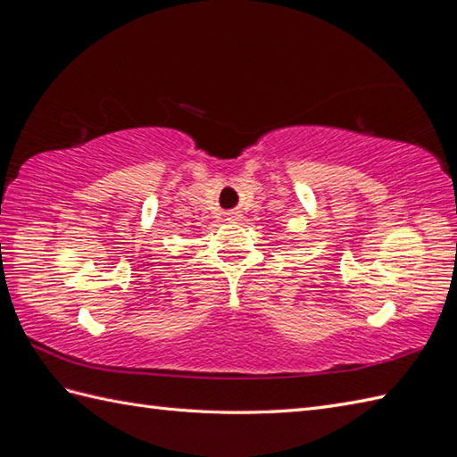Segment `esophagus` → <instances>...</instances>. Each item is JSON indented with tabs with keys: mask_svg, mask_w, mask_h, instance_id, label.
<instances>
[{
	"mask_svg": "<svg viewBox=\"0 0 457 457\" xmlns=\"http://www.w3.org/2000/svg\"><path fill=\"white\" fill-rule=\"evenodd\" d=\"M238 219H240L238 212H228V220H238Z\"/></svg>",
	"mask_w": 457,
	"mask_h": 457,
	"instance_id": "1",
	"label": "esophagus"
}]
</instances>
